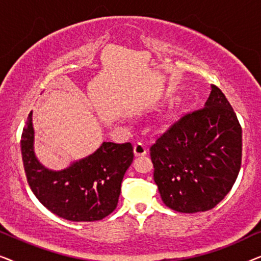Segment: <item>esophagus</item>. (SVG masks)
<instances>
[{
	"label": "esophagus",
	"instance_id": "esophagus-1",
	"mask_svg": "<svg viewBox=\"0 0 261 261\" xmlns=\"http://www.w3.org/2000/svg\"><path fill=\"white\" fill-rule=\"evenodd\" d=\"M134 153L137 156L145 155L147 153V146H146L144 142H137L134 145Z\"/></svg>",
	"mask_w": 261,
	"mask_h": 261
}]
</instances>
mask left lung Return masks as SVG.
Here are the masks:
<instances>
[{
	"mask_svg": "<svg viewBox=\"0 0 261 261\" xmlns=\"http://www.w3.org/2000/svg\"><path fill=\"white\" fill-rule=\"evenodd\" d=\"M149 153L165 205L179 213L206 212L222 201L237 180L241 126L223 92L212 85L204 107L167 124Z\"/></svg>",
	"mask_w": 261,
	"mask_h": 261,
	"instance_id": "8db88e82",
	"label": "left lung"
}]
</instances>
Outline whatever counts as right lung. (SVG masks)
Instances as JSON below:
<instances>
[{"mask_svg":"<svg viewBox=\"0 0 261 261\" xmlns=\"http://www.w3.org/2000/svg\"><path fill=\"white\" fill-rule=\"evenodd\" d=\"M33 141L31 113L21 135L23 167L35 197L49 212L74 222H92L116 209L121 183L134 158L130 142H103L91 155L52 171L38 162Z\"/></svg>","mask_w":261,"mask_h":261,"instance_id":"obj_1","label":"right lung"}]
</instances>
